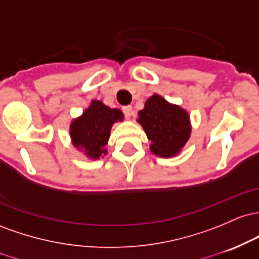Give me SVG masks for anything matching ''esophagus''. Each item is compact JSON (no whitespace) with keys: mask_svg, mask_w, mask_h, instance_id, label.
<instances>
[{"mask_svg":"<svg viewBox=\"0 0 259 259\" xmlns=\"http://www.w3.org/2000/svg\"><path fill=\"white\" fill-rule=\"evenodd\" d=\"M122 111H123V114L127 116V117H131V116L133 115V109L132 106H123L122 107Z\"/></svg>","mask_w":259,"mask_h":259,"instance_id":"obj_1","label":"esophagus"}]
</instances>
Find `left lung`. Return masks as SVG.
Listing matches in <instances>:
<instances>
[{"label":"left lung","instance_id":"8db88e82","mask_svg":"<svg viewBox=\"0 0 259 259\" xmlns=\"http://www.w3.org/2000/svg\"><path fill=\"white\" fill-rule=\"evenodd\" d=\"M138 122L152 142L150 152L161 158L175 156L191 136L190 116L182 107L154 94L138 112Z\"/></svg>","mask_w":259,"mask_h":259}]
</instances>
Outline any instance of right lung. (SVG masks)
Returning <instances> with one entry per match:
<instances>
[{
	"label": "right lung",
	"instance_id": "add662e5",
	"mask_svg": "<svg viewBox=\"0 0 259 259\" xmlns=\"http://www.w3.org/2000/svg\"><path fill=\"white\" fill-rule=\"evenodd\" d=\"M118 121H123L121 110L110 109L101 101L93 100L83 115L72 121L69 126L72 143L91 159L106 155L105 145L110 138V131Z\"/></svg>",
	"mask_w": 259,
	"mask_h": 259
}]
</instances>
